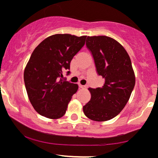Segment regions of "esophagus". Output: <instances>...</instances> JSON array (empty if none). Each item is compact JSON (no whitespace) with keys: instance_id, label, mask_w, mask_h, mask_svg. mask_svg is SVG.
Returning a JSON list of instances; mask_svg holds the SVG:
<instances>
[{"instance_id":"esophagus-1","label":"esophagus","mask_w":158,"mask_h":158,"mask_svg":"<svg viewBox=\"0 0 158 158\" xmlns=\"http://www.w3.org/2000/svg\"><path fill=\"white\" fill-rule=\"evenodd\" d=\"M79 87L80 88V89H86V86L85 85H81V84H79Z\"/></svg>"}]
</instances>
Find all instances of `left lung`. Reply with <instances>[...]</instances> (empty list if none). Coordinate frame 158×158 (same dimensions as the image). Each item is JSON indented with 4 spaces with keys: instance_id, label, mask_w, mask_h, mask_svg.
<instances>
[{
    "instance_id": "left-lung-1",
    "label": "left lung",
    "mask_w": 158,
    "mask_h": 158,
    "mask_svg": "<svg viewBox=\"0 0 158 158\" xmlns=\"http://www.w3.org/2000/svg\"><path fill=\"white\" fill-rule=\"evenodd\" d=\"M86 46L92 52L98 73L105 82L102 87L89 88L91 99L83 112L92 120H110L124 108L135 86L130 57L122 44L108 36H88Z\"/></svg>"
}]
</instances>
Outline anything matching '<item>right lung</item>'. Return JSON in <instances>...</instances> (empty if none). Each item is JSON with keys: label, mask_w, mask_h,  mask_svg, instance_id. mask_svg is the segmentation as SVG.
<instances>
[{"label": "right lung", "mask_w": 158, "mask_h": 158, "mask_svg": "<svg viewBox=\"0 0 158 158\" xmlns=\"http://www.w3.org/2000/svg\"><path fill=\"white\" fill-rule=\"evenodd\" d=\"M86 37L53 35L33 51L25 68L24 82L31 105L40 115L55 119L65 114L79 86L64 80L63 72L69 69L71 60L84 46Z\"/></svg>", "instance_id": "right-lung-1"}]
</instances>
